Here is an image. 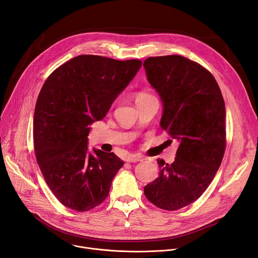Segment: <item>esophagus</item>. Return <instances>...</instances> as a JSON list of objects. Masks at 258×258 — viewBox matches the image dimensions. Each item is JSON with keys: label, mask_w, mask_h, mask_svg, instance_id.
Wrapping results in <instances>:
<instances>
[{"label": "esophagus", "mask_w": 258, "mask_h": 258, "mask_svg": "<svg viewBox=\"0 0 258 258\" xmlns=\"http://www.w3.org/2000/svg\"><path fill=\"white\" fill-rule=\"evenodd\" d=\"M144 159L140 156H136V154H131L126 158L127 163H136V162H142Z\"/></svg>", "instance_id": "34e87169"}]
</instances>
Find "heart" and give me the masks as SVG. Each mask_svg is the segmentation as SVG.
<instances>
[{
  "mask_svg": "<svg viewBox=\"0 0 258 258\" xmlns=\"http://www.w3.org/2000/svg\"><path fill=\"white\" fill-rule=\"evenodd\" d=\"M149 96H152V95H150V94H148V93H146V92H140V93L137 94V96H136V100L144 99V98H147V97H149Z\"/></svg>",
  "mask_w": 258,
  "mask_h": 258,
  "instance_id": "b5f03b06",
  "label": "heart"
}]
</instances>
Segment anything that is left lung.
Here are the masks:
<instances>
[{
	"instance_id": "left-lung-1",
	"label": "left lung",
	"mask_w": 258,
	"mask_h": 258,
	"mask_svg": "<svg viewBox=\"0 0 258 258\" xmlns=\"http://www.w3.org/2000/svg\"><path fill=\"white\" fill-rule=\"evenodd\" d=\"M146 77L163 102L161 126L179 142L172 164L159 159V177L144 186L156 207L176 211L207 190L226 147L225 104L214 76L178 55L149 57Z\"/></svg>"
}]
</instances>
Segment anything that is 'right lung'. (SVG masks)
Here are the masks:
<instances>
[{
	"label": "right lung",
	"mask_w": 258,
	"mask_h": 258,
	"mask_svg": "<svg viewBox=\"0 0 258 258\" xmlns=\"http://www.w3.org/2000/svg\"><path fill=\"white\" fill-rule=\"evenodd\" d=\"M140 60L81 55L50 74L34 113V150L46 184L64 207L87 212L109 195L123 166L114 152L88 150L90 124L106 116Z\"/></svg>",
	"instance_id": "right-lung-1"
}]
</instances>
